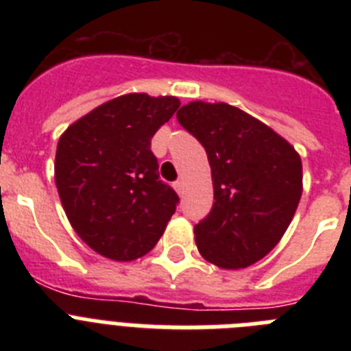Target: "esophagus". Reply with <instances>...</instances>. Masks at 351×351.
Instances as JSON below:
<instances>
[{"instance_id": "obj_1", "label": "esophagus", "mask_w": 351, "mask_h": 351, "mask_svg": "<svg viewBox=\"0 0 351 351\" xmlns=\"http://www.w3.org/2000/svg\"><path fill=\"white\" fill-rule=\"evenodd\" d=\"M173 188H176V191H178L179 195H182L184 193V181H182V179L181 181H176L173 182Z\"/></svg>"}]
</instances>
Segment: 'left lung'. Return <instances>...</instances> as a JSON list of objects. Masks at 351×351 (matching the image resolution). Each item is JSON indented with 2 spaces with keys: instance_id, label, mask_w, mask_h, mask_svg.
<instances>
[{
  "instance_id": "left-lung-1",
  "label": "left lung",
  "mask_w": 351,
  "mask_h": 351,
  "mask_svg": "<svg viewBox=\"0 0 351 351\" xmlns=\"http://www.w3.org/2000/svg\"><path fill=\"white\" fill-rule=\"evenodd\" d=\"M179 125L204 145L214 204L195 225L200 255L221 269L258 262L280 243L302 195V161L283 137L228 104L191 101Z\"/></svg>"
}]
</instances>
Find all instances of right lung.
<instances>
[{
	"mask_svg": "<svg viewBox=\"0 0 351 351\" xmlns=\"http://www.w3.org/2000/svg\"><path fill=\"white\" fill-rule=\"evenodd\" d=\"M179 105L176 96L123 95L75 121L58 142L54 178L68 221L105 258L144 256L176 213L179 197L160 181L151 138Z\"/></svg>",
	"mask_w": 351,
	"mask_h": 351,
	"instance_id": "add662e5",
	"label": "right lung"
}]
</instances>
